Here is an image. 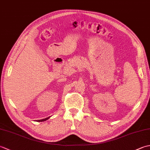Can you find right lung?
Returning a JSON list of instances; mask_svg holds the SVG:
<instances>
[{
	"instance_id": "add662e5",
	"label": "right lung",
	"mask_w": 150,
	"mask_h": 150,
	"mask_svg": "<svg viewBox=\"0 0 150 150\" xmlns=\"http://www.w3.org/2000/svg\"><path fill=\"white\" fill-rule=\"evenodd\" d=\"M50 117H47V118H46V119H41V120H38V122H43V121H45V120H47L49 119Z\"/></svg>"
}]
</instances>
